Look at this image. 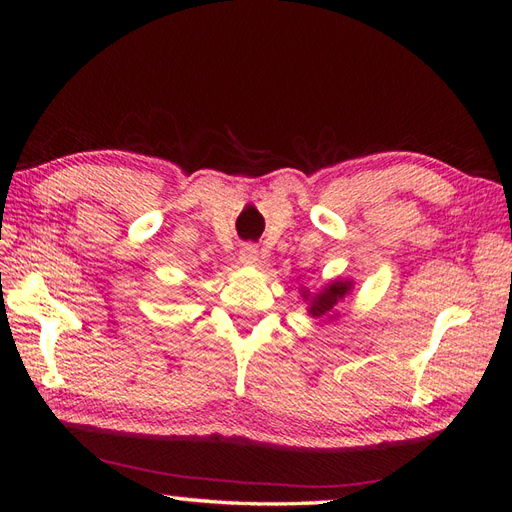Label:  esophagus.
Returning <instances> with one entry per match:
<instances>
[{
  "instance_id": "esophagus-1",
  "label": "esophagus",
  "mask_w": 512,
  "mask_h": 512,
  "mask_svg": "<svg viewBox=\"0 0 512 512\" xmlns=\"http://www.w3.org/2000/svg\"><path fill=\"white\" fill-rule=\"evenodd\" d=\"M239 262L244 266H257L259 262V250L253 244H246L242 250H239Z\"/></svg>"
}]
</instances>
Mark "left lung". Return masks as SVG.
Returning <instances> with one entry per match:
<instances>
[{
    "mask_svg": "<svg viewBox=\"0 0 512 512\" xmlns=\"http://www.w3.org/2000/svg\"><path fill=\"white\" fill-rule=\"evenodd\" d=\"M354 279H330L328 284H323L319 290L310 292L306 286H301V299L306 303V310L312 319L319 321H336L341 317V312L336 310L341 306V301L352 295Z\"/></svg>",
    "mask_w": 512,
    "mask_h": 512,
    "instance_id": "1",
    "label": "left lung"
}]
</instances>
